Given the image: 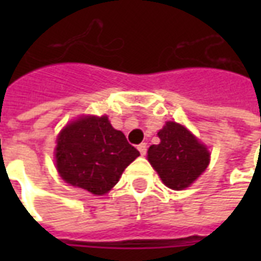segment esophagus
<instances>
[{
	"mask_svg": "<svg viewBox=\"0 0 261 261\" xmlns=\"http://www.w3.org/2000/svg\"><path fill=\"white\" fill-rule=\"evenodd\" d=\"M138 150L139 153H141V155H145L146 154V150H147V146H146V143H139L138 145Z\"/></svg>",
	"mask_w": 261,
	"mask_h": 261,
	"instance_id": "1",
	"label": "esophagus"
}]
</instances>
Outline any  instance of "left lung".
<instances>
[{"label":"left lung","mask_w":261,"mask_h":261,"mask_svg":"<svg viewBox=\"0 0 261 261\" xmlns=\"http://www.w3.org/2000/svg\"><path fill=\"white\" fill-rule=\"evenodd\" d=\"M157 135L161 142L147 150L150 165L172 190L190 187L208 167L210 151L190 130L176 122L165 123Z\"/></svg>","instance_id":"obj_1"}]
</instances>
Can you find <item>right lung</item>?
Segmentation results:
<instances>
[{"mask_svg":"<svg viewBox=\"0 0 261 261\" xmlns=\"http://www.w3.org/2000/svg\"><path fill=\"white\" fill-rule=\"evenodd\" d=\"M139 155L108 116H83L69 123L57 138L55 165L70 186L104 195Z\"/></svg>","mask_w":261,"mask_h":261,"instance_id":"right-lung-1","label":"right lung"}]
</instances>
